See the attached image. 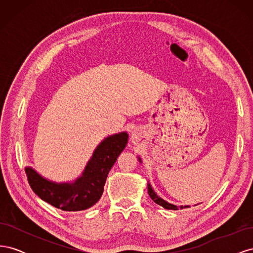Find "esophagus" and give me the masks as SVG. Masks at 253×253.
I'll return each instance as SVG.
<instances>
[{"label": "esophagus", "mask_w": 253, "mask_h": 253, "mask_svg": "<svg viewBox=\"0 0 253 253\" xmlns=\"http://www.w3.org/2000/svg\"><path fill=\"white\" fill-rule=\"evenodd\" d=\"M132 140H133V142L135 143V142H137V140H138V137H137L136 135H134L133 134V136H132Z\"/></svg>", "instance_id": "1"}]
</instances>
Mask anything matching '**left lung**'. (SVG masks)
<instances>
[{
  "label": "left lung",
  "instance_id": "left-lung-1",
  "mask_svg": "<svg viewBox=\"0 0 253 253\" xmlns=\"http://www.w3.org/2000/svg\"><path fill=\"white\" fill-rule=\"evenodd\" d=\"M139 159V162H141L140 160V158H138ZM148 192H149V195H150V197L152 198V201H154L157 205H159V206H162V207H164L165 209H170V210H178V207L177 206H175V205H172V204H169L168 202H166V201H164L163 198H160L159 196H157V194L154 192V190L152 189V187H151V185L150 183H148ZM189 206H185V208H188ZM180 208L182 209L183 207L181 206Z\"/></svg>",
  "mask_w": 253,
  "mask_h": 253
}]
</instances>
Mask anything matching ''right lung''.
<instances>
[{"label":"right lung","instance_id":"obj_1","mask_svg":"<svg viewBox=\"0 0 253 253\" xmlns=\"http://www.w3.org/2000/svg\"><path fill=\"white\" fill-rule=\"evenodd\" d=\"M126 132L106 138L96 148L82 175L74 182L57 183L37 173L33 168L25 172L30 188L41 200L63 211H82L94 206L103 193L108 174L120 153L126 147Z\"/></svg>","mask_w":253,"mask_h":253}]
</instances>
